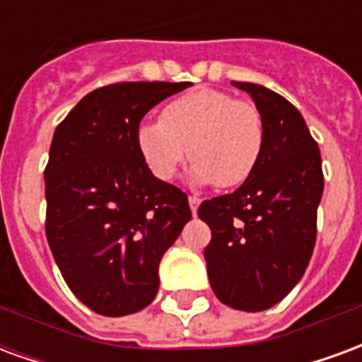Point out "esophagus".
I'll return each instance as SVG.
<instances>
[{"mask_svg": "<svg viewBox=\"0 0 362 362\" xmlns=\"http://www.w3.org/2000/svg\"><path fill=\"white\" fill-rule=\"evenodd\" d=\"M188 204H189V209H192V213L196 215L197 213V207H199V204H202V199L197 196H189L188 197Z\"/></svg>", "mask_w": 362, "mask_h": 362, "instance_id": "obj_1", "label": "esophagus"}]
</instances>
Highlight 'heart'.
<instances>
[{"label":"heart","instance_id":"b5f03b06","mask_svg":"<svg viewBox=\"0 0 362 362\" xmlns=\"http://www.w3.org/2000/svg\"><path fill=\"white\" fill-rule=\"evenodd\" d=\"M135 141L158 180H173L189 155L196 184L236 188L258 166L264 119L248 100L217 89H197L166 104L158 122H141Z\"/></svg>","mask_w":362,"mask_h":362}]
</instances>
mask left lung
<instances>
[{"label": "left lung", "mask_w": 362, "mask_h": 362, "mask_svg": "<svg viewBox=\"0 0 362 362\" xmlns=\"http://www.w3.org/2000/svg\"><path fill=\"white\" fill-rule=\"evenodd\" d=\"M246 90L264 119V151L248 180L205 199L197 215L211 228L204 256L213 293L244 312L267 310L304 275L316 243L324 192L318 143L287 98L256 85Z\"/></svg>", "instance_id": "obj_1"}]
</instances>
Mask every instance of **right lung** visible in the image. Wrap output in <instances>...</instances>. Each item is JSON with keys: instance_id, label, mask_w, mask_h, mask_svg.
Here are the masks:
<instances>
[{"instance_id": "add662e5", "label": "right lung", "mask_w": 362, "mask_h": 362, "mask_svg": "<svg viewBox=\"0 0 362 362\" xmlns=\"http://www.w3.org/2000/svg\"><path fill=\"white\" fill-rule=\"evenodd\" d=\"M192 83H116L83 96L56 127L46 236L74 295L103 316L153 303L158 264L192 219L188 196L153 176L137 149L143 116Z\"/></svg>"}]
</instances>
